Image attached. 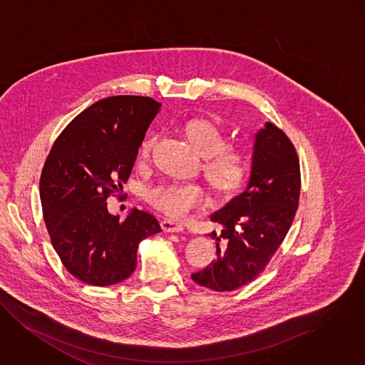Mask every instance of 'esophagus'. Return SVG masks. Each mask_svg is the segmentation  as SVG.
I'll list each match as a JSON object with an SVG mask.
<instances>
[{"mask_svg":"<svg viewBox=\"0 0 365 365\" xmlns=\"http://www.w3.org/2000/svg\"><path fill=\"white\" fill-rule=\"evenodd\" d=\"M161 226L165 232H170V233H179V232H183L185 230V226L178 221H173V220H169V218H164L161 221Z\"/></svg>","mask_w":365,"mask_h":365,"instance_id":"esophagus-1","label":"esophagus"}]
</instances>
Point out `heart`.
I'll list each match as a JSON object with an SVG mask.
<instances>
[{
    "instance_id": "b5f03b06",
    "label": "heart",
    "mask_w": 365,
    "mask_h": 365,
    "mask_svg": "<svg viewBox=\"0 0 365 365\" xmlns=\"http://www.w3.org/2000/svg\"><path fill=\"white\" fill-rule=\"evenodd\" d=\"M186 135L197 153L204 157V169L210 182L221 192L239 189L249 173V157L245 151L227 145L222 129L208 119H193L185 126ZM147 136L140 145L141 158H147L155 143ZM151 205L170 217L182 218L208 204L207 190L196 182H163L147 192Z\"/></svg>"
}]
</instances>
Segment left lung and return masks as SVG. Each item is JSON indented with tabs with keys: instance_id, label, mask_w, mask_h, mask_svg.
Returning a JSON list of instances; mask_svg holds the SVG:
<instances>
[{
	"instance_id": "left-lung-1",
	"label": "left lung",
	"mask_w": 365,
	"mask_h": 365,
	"mask_svg": "<svg viewBox=\"0 0 365 365\" xmlns=\"http://www.w3.org/2000/svg\"><path fill=\"white\" fill-rule=\"evenodd\" d=\"M300 197V165L289 138L271 122L254 135L246 189L211 221L222 226L217 259L192 279L215 292H232L254 281L279 249L294 220Z\"/></svg>"
}]
</instances>
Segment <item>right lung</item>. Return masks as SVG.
<instances>
[{
	"label": "right lung",
	"instance_id": "right-lung-1",
	"mask_svg": "<svg viewBox=\"0 0 365 365\" xmlns=\"http://www.w3.org/2000/svg\"><path fill=\"white\" fill-rule=\"evenodd\" d=\"M160 108L150 97H108L73 118L53 144L40 178L43 215L54 250L79 281H125L136 269L141 240L163 232L145 211L133 208L119 221L107 207L128 182Z\"/></svg>",
	"mask_w": 365,
	"mask_h": 365
}]
</instances>
